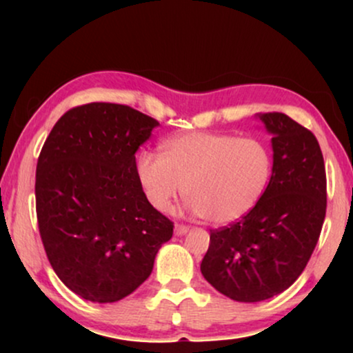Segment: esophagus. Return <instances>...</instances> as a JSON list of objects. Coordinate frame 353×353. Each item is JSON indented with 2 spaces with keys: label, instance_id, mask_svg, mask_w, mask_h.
I'll use <instances>...</instances> for the list:
<instances>
[{
  "label": "esophagus",
  "instance_id": "1",
  "mask_svg": "<svg viewBox=\"0 0 353 353\" xmlns=\"http://www.w3.org/2000/svg\"><path fill=\"white\" fill-rule=\"evenodd\" d=\"M189 232V228H185V225H179L177 224L176 228H174V234H176L177 237H181V236H185V234Z\"/></svg>",
  "mask_w": 353,
  "mask_h": 353
}]
</instances>
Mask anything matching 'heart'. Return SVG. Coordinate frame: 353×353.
<instances>
[{"mask_svg": "<svg viewBox=\"0 0 353 353\" xmlns=\"http://www.w3.org/2000/svg\"><path fill=\"white\" fill-rule=\"evenodd\" d=\"M136 176L159 212H171L184 192L194 216L225 225L262 199L272 176V154L254 136L189 131L165 139L163 156L145 149L137 154Z\"/></svg>", "mask_w": 353, "mask_h": 353, "instance_id": "obj_1", "label": "heart"}]
</instances>
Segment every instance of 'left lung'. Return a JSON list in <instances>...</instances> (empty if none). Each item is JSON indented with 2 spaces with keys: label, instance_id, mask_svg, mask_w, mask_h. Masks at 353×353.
I'll return each instance as SVG.
<instances>
[{
  "label": "left lung",
  "instance_id": "obj_1",
  "mask_svg": "<svg viewBox=\"0 0 353 353\" xmlns=\"http://www.w3.org/2000/svg\"><path fill=\"white\" fill-rule=\"evenodd\" d=\"M272 136V176L257 205L239 222L210 230L201 272L236 302L283 292L309 262L327 209L325 165L309 129L282 112L257 114Z\"/></svg>",
  "mask_w": 353,
  "mask_h": 353
}]
</instances>
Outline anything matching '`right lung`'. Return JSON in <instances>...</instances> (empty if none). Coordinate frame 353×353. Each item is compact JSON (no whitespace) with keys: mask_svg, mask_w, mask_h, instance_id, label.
Listing matches in <instances>:
<instances>
[{"mask_svg":"<svg viewBox=\"0 0 353 353\" xmlns=\"http://www.w3.org/2000/svg\"><path fill=\"white\" fill-rule=\"evenodd\" d=\"M159 123L112 103L72 108L36 165V214L50 264L89 302L128 297L152 272L172 222L149 204L136 152Z\"/></svg>","mask_w":353,"mask_h":353,"instance_id":"obj_1","label":"right lung"}]
</instances>
